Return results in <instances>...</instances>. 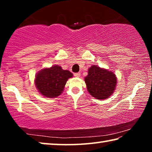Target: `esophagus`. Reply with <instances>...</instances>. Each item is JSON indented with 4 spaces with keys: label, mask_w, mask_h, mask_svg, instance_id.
<instances>
[{
    "label": "esophagus",
    "mask_w": 152,
    "mask_h": 152,
    "mask_svg": "<svg viewBox=\"0 0 152 152\" xmlns=\"http://www.w3.org/2000/svg\"><path fill=\"white\" fill-rule=\"evenodd\" d=\"M74 76H76V77H80V72H78V73H74Z\"/></svg>",
    "instance_id": "34e87169"
}]
</instances>
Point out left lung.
<instances>
[{"label": "left lung", "instance_id": "1", "mask_svg": "<svg viewBox=\"0 0 152 152\" xmlns=\"http://www.w3.org/2000/svg\"><path fill=\"white\" fill-rule=\"evenodd\" d=\"M84 81L91 95L101 100L108 99L113 93L117 84L116 76L113 72L95 65L88 69Z\"/></svg>", "mask_w": 152, "mask_h": 152}]
</instances>
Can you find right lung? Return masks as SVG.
I'll list each match as a JSON object with an SVG mask.
<instances>
[{
    "label": "right lung",
    "instance_id": "obj_1",
    "mask_svg": "<svg viewBox=\"0 0 152 152\" xmlns=\"http://www.w3.org/2000/svg\"><path fill=\"white\" fill-rule=\"evenodd\" d=\"M72 76L70 71L64 70L59 66H53L40 70L35 76V83L43 96L55 98L61 94L68 79Z\"/></svg>",
    "mask_w": 152,
    "mask_h": 152
}]
</instances>
